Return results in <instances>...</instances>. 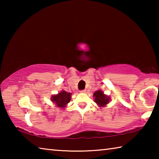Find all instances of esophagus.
I'll use <instances>...</instances> for the list:
<instances>
[{
  "label": "esophagus",
  "instance_id": "obj_1",
  "mask_svg": "<svg viewBox=\"0 0 159 159\" xmlns=\"http://www.w3.org/2000/svg\"><path fill=\"white\" fill-rule=\"evenodd\" d=\"M85 90H80V93H85Z\"/></svg>",
  "mask_w": 159,
  "mask_h": 159
}]
</instances>
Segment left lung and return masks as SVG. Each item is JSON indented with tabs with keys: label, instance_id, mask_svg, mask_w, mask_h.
Segmentation results:
<instances>
[{
	"label": "left lung",
	"instance_id": "8db88e82",
	"mask_svg": "<svg viewBox=\"0 0 159 159\" xmlns=\"http://www.w3.org/2000/svg\"><path fill=\"white\" fill-rule=\"evenodd\" d=\"M95 97V103L98 104L99 107H103L108 104L109 101V98L107 95H104L102 90H98L93 94Z\"/></svg>",
	"mask_w": 159,
	"mask_h": 159
}]
</instances>
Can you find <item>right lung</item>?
Instances as JSON below:
<instances>
[{"label":"right lung","instance_id":"add662e5","mask_svg":"<svg viewBox=\"0 0 159 159\" xmlns=\"http://www.w3.org/2000/svg\"><path fill=\"white\" fill-rule=\"evenodd\" d=\"M71 93H67L66 91L62 90L58 95H53L51 98V100L54 102L58 107H65L67 104L71 99Z\"/></svg>","mask_w":159,"mask_h":159}]
</instances>
